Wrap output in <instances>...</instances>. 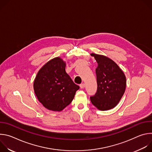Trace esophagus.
I'll use <instances>...</instances> for the list:
<instances>
[{"mask_svg":"<svg viewBox=\"0 0 152 152\" xmlns=\"http://www.w3.org/2000/svg\"><path fill=\"white\" fill-rule=\"evenodd\" d=\"M79 86H80V88H83L85 87V84H84L83 83H80V84L79 85Z\"/></svg>","mask_w":152,"mask_h":152,"instance_id":"esophagus-1","label":"esophagus"}]
</instances>
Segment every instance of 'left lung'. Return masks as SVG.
Masks as SVG:
<instances>
[{
	"mask_svg": "<svg viewBox=\"0 0 152 152\" xmlns=\"http://www.w3.org/2000/svg\"><path fill=\"white\" fill-rule=\"evenodd\" d=\"M98 64L96 69L97 90L90 97L93 105L101 111L114 107L123 96L126 79L123 71L111 59L103 55L92 53Z\"/></svg>",
	"mask_w": 152,
	"mask_h": 152,
	"instance_id": "1",
	"label": "left lung"
}]
</instances>
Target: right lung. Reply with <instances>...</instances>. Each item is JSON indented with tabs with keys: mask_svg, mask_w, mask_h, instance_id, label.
Returning <instances> with one entry per match:
<instances>
[{
	"mask_svg": "<svg viewBox=\"0 0 152 152\" xmlns=\"http://www.w3.org/2000/svg\"><path fill=\"white\" fill-rule=\"evenodd\" d=\"M34 88L38 100L45 107L61 111L72 102L79 86L66 73V63L57 57L39 70Z\"/></svg>",
	"mask_w": 152,
	"mask_h": 152,
	"instance_id": "obj_1",
	"label": "right lung"
}]
</instances>
